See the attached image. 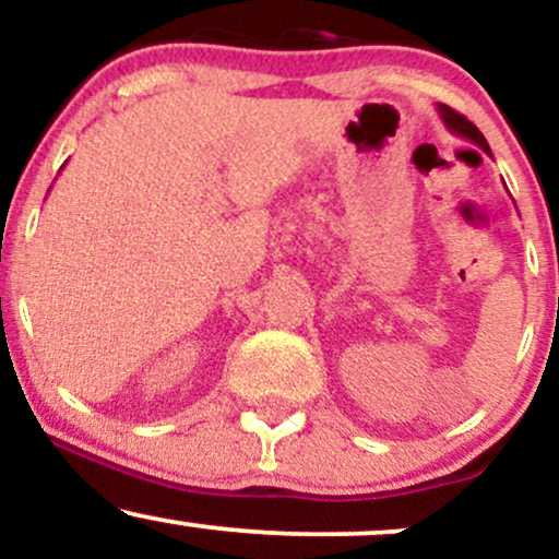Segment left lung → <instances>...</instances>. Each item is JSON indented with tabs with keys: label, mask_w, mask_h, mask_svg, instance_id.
Masks as SVG:
<instances>
[{
	"label": "left lung",
	"mask_w": 559,
	"mask_h": 559,
	"mask_svg": "<svg viewBox=\"0 0 559 559\" xmlns=\"http://www.w3.org/2000/svg\"><path fill=\"white\" fill-rule=\"evenodd\" d=\"M437 114H440L442 124H445L450 132H453V134H459V138H466V140H472V143H474V145H479L481 151L487 153V156H492V151H489L487 140H484V134H481L479 130H476V124L468 122V119L463 117V114L453 111V109H450V106H445V104H437Z\"/></svg>",
	"instance_id": "left-lung-1"
}]
</instances>
